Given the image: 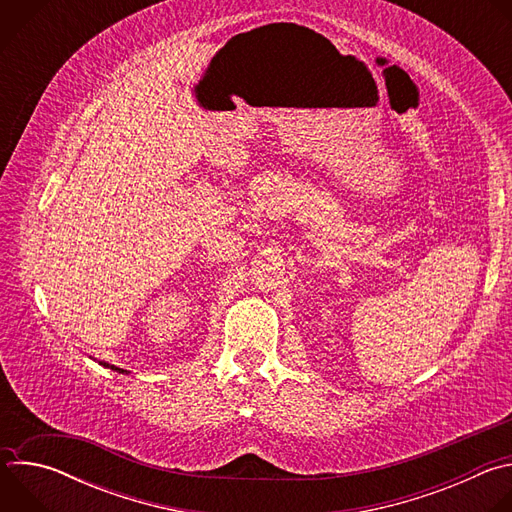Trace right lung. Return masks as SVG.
I'll return each mask as SVG.
<instances>
[{
    "label": "right lung",
    "instance_id": "1",
    "mask_svg": "<svg viewBox=\"0 0 512 512\" xmlns=\"http://www.w3.org/2000/svg\"><path fill=\"white\" fill-rule=\"evenodd\" d=\"M105 364V362H103ZM105 367H109V364H105ZM111 369H115V367H111ZM115 371H121V369H115ZM123 373V371H121Z\"/></svg>",
    "mask_w": 512,
    "mask_h": 512
}]
</instances>
